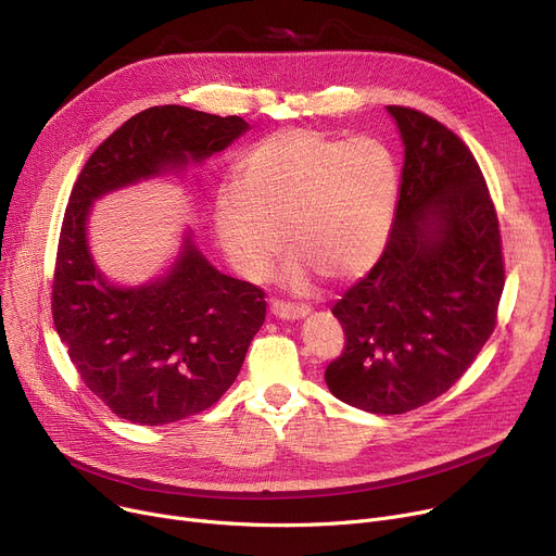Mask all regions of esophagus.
<instances>
[{"label": "esophagus", "instance_id": "1", "mask_svg": "<svg viewBox=\"0 0 556 556\" xmlns=\"http://www.w3.org/2000/svg\"><path fill=\"white\" fill-rule=\"evenodd\" d=\"M270 311L275 317L279 319H288V323H293V319H302L311 313V306L306 304H290V302H281V300H273L270 302Z\"/></svg>", "mask_w": 556, "mask_h": 556}]
</instances>
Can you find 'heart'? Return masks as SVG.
Instances as JSON below:
<instances>
[{
	"mask_svg": "<svg viewBox=\"0 0 556 556\" xmlns=\"http://www.w3.org/2000/svg\"><path fill=\"white\" fill-rule=\"evenodd\" d=\"M399 187V160L386 141L281 128L245 153L239 178L218 187L216 237L248 279L268 275L286 239L293 243L281 266L286 283L304 288L319 273L354 279L390 239Z\"/></svg>",
	"mask_w": 556,
	"mask_h": 556,
	"instance_id": "1",
	"label": "heart"
}]
</instances>
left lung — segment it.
I'll list each match as a JSON object with an SVG mask.
<instances>
[{
  "mask_svg": "<svg viewBox=\"0 0 556 556\" xmlns=\"http://www.w3.org/2000/svg\"><path fill=\"white\" fill-rule=\"evenodd\" d=\"M403 141L401 191L376 266L333 306L344 352L331 394L403 415L444 394L495 327L505 268L482 170L464 141L413 108L388 105Z\"/></svg>",
  "mask_w": 556,
  "mask_h": 556,
  "instance_id": "1",
  "label": "left lung"
}]
</instances>
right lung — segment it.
<instances>
[{"label":"right lung","mask_w":556,"mask_h":556,"mask_svg":"<svg viewBox=\"0 0 556 556\" xmlns=\"http://www.w3.org/2000/svg\"><path fill=\"white\" fill-rule=\"evenodd\" d=\"M248 130L241 116L149 108L99 146L72 189L55 256L53 325L83 383L130 424L164 426L214 405L237 381L266 300L261 288L218 273L189 229L160 277L110 281L87 237L92 204L200 166Z\"/></svg>","instance_id":"right-lung-1"}]
</instances>
